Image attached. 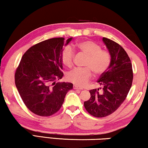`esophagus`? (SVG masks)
I'll return each mask as SVG.
<instances>
[{
	"label": "esophagus",
	"mask_w": 148,
	"mask_h": 148,
	"mask_svg": "<svg viewBox=\"0 0 148 148\" xmlns=\"http://www.w3.org/2000/svg\"><path fill=\"white\" fill-rule=\"evenodd\" d=\"M74 89H77V90H82V88L81 87H79L77 86H74Z\"/></svg>",
	"instance_id": "1"
}]
</instances>
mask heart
I'll use <instances>...</instances> for the list:
<instances>
[{
	"mask_svg": "<svg viewBox=\"0 0 148 148\" xmlns=\"http://www.w3.org/2000/svg\"><path fill=\"white\" fill-rule=\"evenodd\" d=\"M74 48L87 56L85 62L86 68H76L66 75L69 81L77 86L83 87L88 83L92 77V71L96 74H102L108 68L111 62V56L108 51L101 49L95 42L85 40L78 42ZM74 53L71 47H66L61 54V60L65 66L71 67L73 64Z\"/></svg>",
	"mask_w": 148,
	"mask_h": 148,
	"instance_id": "1",
	"label": "heart"
}]
</instances>
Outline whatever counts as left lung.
Instances as JSON below:
<instances>
[{
  "instance_id": "obj_1",
  "label": "left lung",
  "mask_w": 148,
  "mask_h": 148,
  "mask_svg": "<svg viewBox=\"0 0 148 148\" xmlns=\"http://www.w3.org/2000/svg\"><path fill=\"white\" fill-rule=\"evenodd\" d=\"M102 41L111 56V62L98 80L103 86L102 91L90 90L91 97L84 102L85 108L96 117L109 116L118 108L126 99L133 79L131 59L125 49L110 39L103 37Z\"/></svg>"
}]
</instances>
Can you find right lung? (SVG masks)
Returning a JSON list of instances; mask_svg holds the SVG:
<instances>
[{
  "instance_id": "right-lung-1",
  "label": "right lung",
  "mask_w": 148,
  "mask_h": 148,
  "mask_svg": "<svg viewBox=\"0 0 148 148\" xmlns=\"http://www.w3.org/2000/svg\"><path fill=\"white\" fill-rule=\"evenodd\" d=\"M70 38H50L34 45L24 53L15 73V84L22 100L32 113L40 116L56 114L63 104L69 82H57L63 73L61 54Z\"/></svg>"
}]
</instances>
